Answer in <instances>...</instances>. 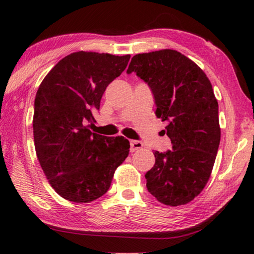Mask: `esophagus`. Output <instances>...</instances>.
Returning a JSON list of instances; mask_svg holds the SVG:
<instances>
[{"label": "esophagus", "mask_w": 254, "mask_h": 254, "mask_svg": "<svg viewBox=\"0 0 254 254\" xmlns=\"http://www.w3.org/2000/svg\"><path fill=\"white\" fill-rule=\"evenodd\" d=\"M130 144H131V151H132V152H134V151H136V150L143 148V143L141 142V141L131 140Z\"/></svg>", "instance_id": "34e87169"}]
</instances>
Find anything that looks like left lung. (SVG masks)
Returning <instances> with one entry per match:
<instances>
[{
    "label": "left lung",
    "mask_w": 254,
    "mask_h": 254,
    "mask_svg": "<svg viewBox=\"0 0 254 254\" xmlns=\"http://www.w3.org/2000/svg\"><path fill=\"white\" fill-rule=\"evenodd\" d=\"M132 71L151 88L156 115L168 121L174 149L153 152L156 163L145 174L148 190L165 205L188 204L207 184L221 141L212 84L192 60L173 49L133 56L127 72Z\"/></svg>",
    "instance_id": "left-lung-1"
}]
</instances>
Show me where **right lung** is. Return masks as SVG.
I'll list each match as a JSON object with an SVG mask.
<instances>
[{
    "instance_id": "add662e5",
    "label": "right lung",
    "mask_w": 254,
    "mask_h": 254,
    "mask_svg": "<svg viewBox=\"0 0 254 254\" xmlns=\"http://www.w3.org/2000/svg\"><path fill=\"white\" fill-rule=\"evenodd\" d=\"M130 55L77 51L41 81L34 100L33 139L38 160L56 192L74 203H91L109 190L115 170L130 152L123 136L88 130L111 81Z\"/></svg>"
}]
</instances>
